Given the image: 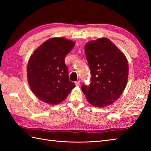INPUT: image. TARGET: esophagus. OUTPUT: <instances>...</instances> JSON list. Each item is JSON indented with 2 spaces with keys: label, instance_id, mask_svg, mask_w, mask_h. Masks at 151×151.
Returning a JSON list of instances; mask_svg holds the SVG:
<instances>
[{
  "label": "esophagus",
  "instance_id": "obj_1",
  "mask_svg": "<svg viewBox=\"0 0 151 151\" xmlns=\"http://www.w3.org/2000/svg\"><path fill=\"white\" fill-rule=\"evenodd\" d=\"M75 84H76V86H79L80 85H81V81H80V80H78V81H76L75 82Z\"/></svg>",
  "mask_w": 151,
  "mask_h": 151
}]
</instances>
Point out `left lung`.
Instances as JSON below:
<instances>
[{
    "label": "left lung",
    "mask_w": 151,
    "mask_h": 151,
    "mask_svg": "<svg viewBox=\"0 0 151 151\" xmlns=\"http://www.w3.org/2000/svg\"><path fill=\"white\" fill-rule=\"evenodd\" d=\"M84 50L91 78L88 86H82V91L91 105L99 108L107 106L120 97L126 87L128 61L108 38L89 41Z\"/></svg>",
    "instance_id": "left-lung-1"
}]
</instances>
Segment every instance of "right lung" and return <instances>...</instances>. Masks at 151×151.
Returning a JSON list of instances; mask_svg holds the SVG:
<instances>
[{
    "instance_id": "add662e5",
    "label": "right lung",
    "mask_w": 151,
    "mask_h": 151,
    "mask_svg": "<svg viewBox=\"0 0 151 151\" xmlns=\"http://www.w3.org/2000/svg\"><path fill=\"white\" fill-rule=\"evenodd\" d=\"M75 43L63 37H53L41 45L32 54L27 66L28 82L36 97L56 105L65 100L75 83L69 81L65 56Z\"/></svg>"
}]
</instances>
